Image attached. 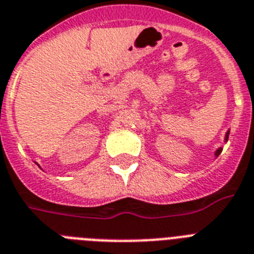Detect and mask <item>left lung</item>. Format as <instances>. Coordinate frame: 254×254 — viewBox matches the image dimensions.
Returning <instances> with one entry per match:
<instances>
[{"mask_svg": "<svg viewBox=\"0 0 254 254\" xmlns=\"http://www.w3.org/2000/svg\"><path fill=\"white\" fill-rule=\"evenodd\" d=\"M229 134H230V130H227V133H226V135H225V143H226V142H227V140H229ZM221 152H222V147H219L218 150H217L216 152H214V156L218 157L219 153H221Z\"/></svg>", "mask_w": 254, "mask_h": 254, "instance_id": "left-lung-1", "label": "left lung"}]
</instances>
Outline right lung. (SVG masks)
<instances>
[{
  "label": "right lung",
  "mask_w": 254,
  "mask_h": 254,
  "mask_svg": "<svg viewBox=\"0 0 254 254\" xmlns=\"http://www.w3.org/2000/svg\"><path fill=\"white\" fill-rule=\"evenodd\" d=\"M37 165H38V164H37ZM38 167H40V165H38Z\"/></svg>",
  "instance_id": "right-lung-1"
}]
</instances>
